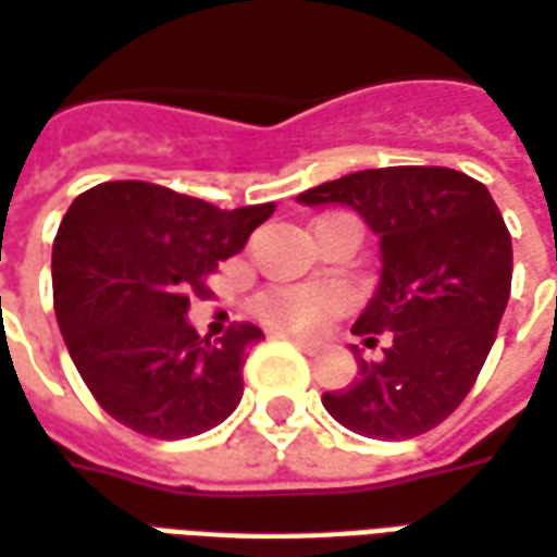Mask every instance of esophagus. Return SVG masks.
<instances>
[{"mask_svg":"<svg viewBox=\"0 0 557 557\" xmlns=\"http://www.w3.org/2000/svg\"><path fill=\"white\" fill-rule=\"evenodd\" d=\"M289 341L292 344H298L305 352H317V341H307V337H295V334H289Z\"/></svg>","mask_w":557,"mask_h":557,"instance_id":"34e87169","label":"esophagus"}]
</instances>
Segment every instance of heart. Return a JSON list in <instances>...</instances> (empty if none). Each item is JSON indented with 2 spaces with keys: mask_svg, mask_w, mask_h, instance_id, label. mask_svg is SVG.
I'll return each instance as SVG.
<instances>
[{
  "mask_svg": "<svg viewBox=\"0 0 557 557\" xmlns=\"http://www.w3.org/2000/svg\"><path fill=\"white\" fill-rule=\"evenodd\" d=\"M346 292L341 286H283L259 295L256 313L274 329L295 334H317L329 319L346 310Z\"/></svg>",
  "mask_w": 557,
  "mask_h": 557,
  "instance_id": "heart-1",
  "label": "heart"
}]
</instances>
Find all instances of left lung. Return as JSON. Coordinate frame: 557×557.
<instances>
[{"label": "left lung", "mask_w": 557, "mask_h": 557, "mask_svg": "<svg viewBox=\"0 0 557 557\" xmlns=\"http://www.w3.org/2000/svg\"><path fill=\"white\" fill-rule=\"evenodd\" d=\"M307 208L344 205L380 238V283L352 325L364 344L386 332L383 359L359 361L325 410L376 441L437 428L476 383L512 283V240L492 193L441 165L368 169L298 196Z\"/></svg>", "instance_id": "1"}]
</instances>
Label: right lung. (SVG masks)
Returning <instances> with one entry per match:
<instances>
[{
	"mask_svg": "<svg viewBox=\"0 0 557 557\" xmlns=\"http://www.w3.org/2000/svg\"><path fill=\"white\" fill-rule=\"evenodd\" d=\"M271 213V201L220 211L144 181L72 201L53 240V307L77 373L120 425L181 441L235 413L247 352L265 334L238 322L220 341L198 337L186 313Z\"/></svg>",
	"mask_w": 557,
	"mask_h": 557,
	"instance_id": "obj_1",
	"label": "right lung"
}]
</instances>
